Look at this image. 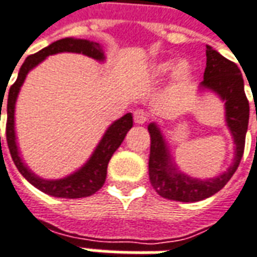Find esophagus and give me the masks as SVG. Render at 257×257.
Here are the masks:
<instances>
[{
	"label": "esophagus",
	"mask_w": 257,
	"mask_h": 257,
	"mask_svg": "<svg viewBox=\"0 0 257 257\" xmlns=\"http://www.w3.org/2000/svg\"><path fill=\"white\" fill-rule=\"evenodd\" d=\"M134 119L138 125H143L145 122L149 119V115L146 111H143V109H136L135 112H134Z\"/></svg>",
	"instance_id": "1"
}]
</instances>
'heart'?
Returning a JSON list of instances; mask_svg holds the SVG:
<instances>
[{
  "label": "heart",
  "instance_id": "1",
  "mask_svg": "<svg viewBox=\"0 0 257 257\" xmlns=\"http://www.w3.org/2000/svg\"><path fill=\"white\" fill-rule=\"evenodd\" d=\"M170 71H173V80L177 84H184L191 77V70L187 62L176 63L174 60H163L153 66V74L159 77L169 74Z\"/></svg>",
  "mask_w": 257,
  "mask_h": 257
}]
</instances>
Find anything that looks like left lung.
Instances as JSON below:
<instances>
[{
  "label": "left lung",
  "mask_w": 257,
  "mask_h": 257,
  "mask_svg": "<svg viewBox=\"0 0 257 257\" xmlns=\"http://www.w3.org/2000/svg\"><path fill=\"white\" fill-rule=\"evenodd\" d=\"M201 91L216 94L225 104V122L233 139V160L224 173L209 179H197L179 170L169 143L156 122L148 125L151 134L149 177L160 197L180 202H197L216 194L236 172L245 149L249 122V101L245 95L243 77L239 67L207 45V67Z\"/></svg>",
  "instance_id": "8db88e82"
}]
</instances>
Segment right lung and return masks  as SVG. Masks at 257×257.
I'll list each match as a JSON object with an SVG mask.
<instances>
[{
	"instance_id": "obj_1",
	"label": "right lung",
	"mask_w": 257,
	"mask_h": 257,
	"mask_svg": "<svg viewBox=\"0 0 257 257\" xmlns=\"http://www.w3.org/2000/svg\"><path fill=\"white\" fill-rule=\"evenodd\" d=\"M63 52L69 53H78L91 57L97 62H105V55L102 46L97 42L87 41V39H74V38H64L60 41H56L50 43L48 48L42 49L38 53L32 56H28L24 64L21 66L17 81L12 84L8 92V102H7V143L10 148L12 160L17 166L19 173L25 177L33 187L41 190L45 194L59 198H83L90 197L94 193H97L99 188L104 186L106 179V167L112 158L114 152L121 146L128 131L134 125L132 114L128 112L119 119L114 121L108 128L105 134L102 135L98 145L91 153V156L85 162L84 165L76 172H73L66 177L62 179L48 180L39 177L38 174L28 167L24 159L19 153L18 143H17V134H15V105L18 99L21 87L25 81L28 73L35 69L38 64H41L48 56L57 55ZM3 102V95H1ZM3 106V104H1ZM0 119H1V108H0ZM1 139V138H0Z\"/></svg>"
}]
</instances>
